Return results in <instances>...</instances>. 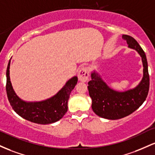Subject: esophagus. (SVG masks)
Instances as JSON below:
<instances>
[{
	"label": "esophagus",
	"mask_w": 155,
	"mask_h": 155,
	"mask_svg": "<svg viewBox=\"0 0 155 155\" xmlns=\"http://www.w3.org/2000/svg\"><path fill=\"white\" fill-rule=\"evenodd\" d=\"M78 79L81 82H86L88 79V76H89V73H88V68L86 67H83L82 69H80V71L78 72Z\"/></svg>",
	"instance_id": "34e87169"
}]
</instances>
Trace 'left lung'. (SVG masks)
Returning a JSON list of instances; mask_svg holds the SVG:
<instances>
[{"instance_id":"1","label":"left lung","mask_w":155,"mask_h":155,"mask_svg":"<svg viewBox=\"0 0 155 155\" xmlns=\"http://www.w3.org/2000/svg\"><path fill=\"white\" fill-rule=\"evenodd\" d=\"M128 48L140 55L143 64V78L135 88L124 91L113 89L96 70L91 73L88 82V93L92 100L91 107L97 116L104 119L116 120L129 116L140 107L147 99L149 88V75L145 53L132 36L122 35Z\"/></svg>"}]
</instances>
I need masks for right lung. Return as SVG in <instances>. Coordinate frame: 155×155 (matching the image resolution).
I'll return each mask as SVG.
<instances>
[{
  "label": "right lung",
  "mask_w": 155,
  "mask_h": 155,
  "mask_svg": "<svg viewBox=\"0 0 155 155\" xmlns=\"http://www.w3.org/2000/svg\"><path fill=\"white\" fill-rule=\"evenodd\" d=\"M10 63L11 60L6 69V89L8 100L14 110L23 119L36 124H52L61 119L68 110L69 95L78 83L77 76L67 81L54 96L45 100L28 102L20 98L14 91L9 76Z\"/></svg>",
  "instance_id": "right-lung-1"
}]
</instances>
